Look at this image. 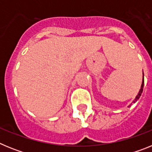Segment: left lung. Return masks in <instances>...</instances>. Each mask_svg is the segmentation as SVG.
I'll use <instances>...</instances> for the list:
<instances>
[{
    "instance_id": "obj_1",
    "label": "left lung",
    "mask_w": 152,
    "mask_h": 152,
    "mask_svg": "<svg viewBox=\"0 0 152 152\" xmlns=\"http://www.w3.org/2000/svg\"><path fill=\"white\" fill-rule=\"evenodd\" d=\"M143 88H144V74H143V80H142V86H141V89H140V91H139V94L137 95L136 97H135V99L134 100L133 103H135V101H137V100L139 99L140 96L142 95V91H143Z\"/></svg>"
}]
</instances>
